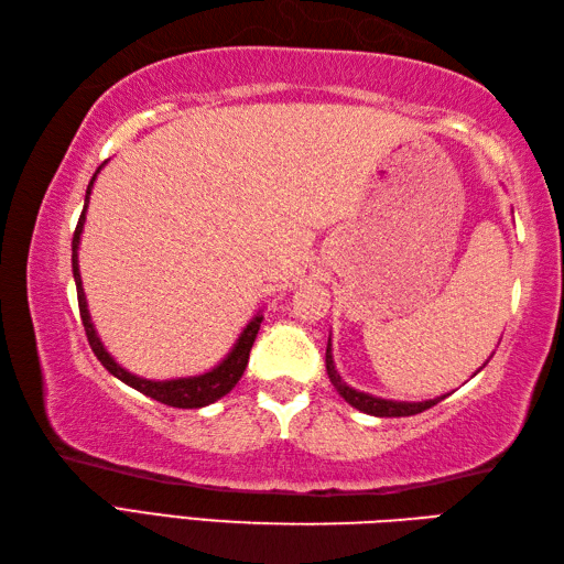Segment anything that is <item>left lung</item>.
I'll return each mask as SVG.
<instances>
[{
    "label": "left lung",
    "mask_w": 564,
    "mask_h": 564,
    "mask_svg": "<svg viewBox=\"0 0 564 564\" xmlns=\"http://www.w3.org/2000/svg\"><path fill=\"white\" fill-rule=\"evenodd\" d=\"M327 376L332 380V386L337 388V392L341 394V398L349 402L351 406H356L358 412H366V414H373V416H412V414H419L429 410V406L438 404L441 400H446V394H441V398H434V400H424V402H398V400H382V398H376V394H368V392H361V390H354L346 386V382L341 380V376L337 373V366H334V356H332V337L327 341ZM485 368V366H482ZM480 373V370H477Z\"/></svg>",
    "instance_id": "1"
}]
</instances>
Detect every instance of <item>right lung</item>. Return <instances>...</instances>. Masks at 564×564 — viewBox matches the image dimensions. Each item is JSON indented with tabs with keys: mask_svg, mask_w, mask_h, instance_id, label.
<instances>
[{
	"mask_svg": "<svg viewBox=\"0 0 564 564\" xmlns=\"http://www.w3.org/2000/svg\"><path fill=\"white\" fill-rule=\"evenodd\" d=\"M101 166L97 170V174L101 172ZM97 174L91 176V182L87 186V196H84V210L79 215L75 237H72V275H75V285H77L82 325H84V332H87V339H89L94 356L99 358L101 366L109 370L113 378H118L121 382H126V386L135 388L138 392L148 394V398L158 400L162 404L178 406V410H198V406L218 402L223 394H227L237 386L239 378H242V373H245L247 361H249V351H251V346H254V339H257L261 319H263L261 310L249 319V325L242 329V334H239L237 341L232 344L230 354H227L218 366L206 370V373L188 376V378H172V380H150V378H140L135 373H130V370H126L109 351H106V346L99 339L97 327H94L91 315H89L87 295H84L82 275H79V239H82V230H84V220H87V206H89L91 186H94V182H97Z\"/></svg>",
	"mask_w": 564,
	"mask_h": 564,
	"instance_id": "right-lung-1",
	"label": "right lung"
}]
</instances>
